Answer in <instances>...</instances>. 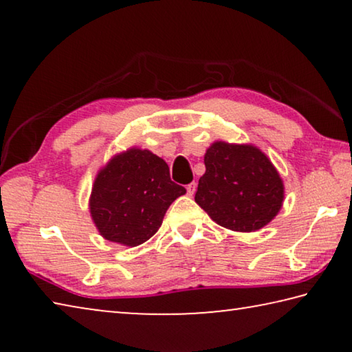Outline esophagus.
<instances>
[{"instance_id":"1","label":"esophagus","mask_w":352,"mask_h":352,"mask_svg":"<svg viewBox=\"0 0 352 352\" xmlns=\"http://www.w3.org/2000/svg\"><path fill=\"white\" fill-rule=\"evenodd\" d=\"M195 189H197V183L195 182H192V183H189L188 186H186V192H188V195H194V192H195Z\"/></svg>"}]
</instances>
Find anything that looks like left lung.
Masks as SVG:
<instances>
[{
	"instance_id": "left-lung-1",
	"label": "left lung",
	"mask_w": 352,
	"mask_h": 352,
	"mask_svg": "<svg viewBox=\"0 0 352 352\" xmlns=\"http://www.w3.org/2000/svg\"><path fill=\"white\" fill-rule=\"evenodd\" d=\"M205 168L195 201L220 226L250 233L281 210L283 180L259 148L217 141L205 153Z\"/></svg>"
}]
</instances>
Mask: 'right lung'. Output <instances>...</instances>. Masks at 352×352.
Listing matches in <instances>:
<instances>
[{
	"mask_svg": "<svg viewBox=\"0 0 352 352\" xmlns=\"http://www.w3.org/2000/svg\"><path fill=\"white\" fill-rule=\"evenodd\" d=\"M184 192L170 180L164 160L130 148L98 174L90 199L91 217L107 241L136 247L157 233L172 201Z\"/></svg>",
	"mask_w": 352,
	"mask_h": 352,
	"instance_id": "obj_1",
	"label": "right lung"
}]
</instances>
